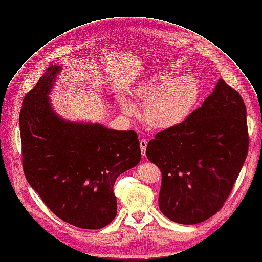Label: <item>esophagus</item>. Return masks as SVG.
Listing matches in <instances>:
<instances>
[{
  "label": "esophagus",
  "instance_id": "34e87169",
  "mask_svg": "<svg viewBox=\"0 0 262 262\" xmlns=\"http://www.w3.org/2000/svg\"><path fill=\"white\" fill-rule=\"evenodd\" d=\"M146 145H147V140H146V139H141V140H140V149H141V154H142L143 157L145 156Z\"/></svg>",
  "mask_w": 262,
  "mask_h": 262
}]
</instances>
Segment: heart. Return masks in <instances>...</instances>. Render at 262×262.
Segmentation results:
<instances>
[{"instance_id":"heart-1","label":"heart","mask_w":262,"mask_h":262,"mask_svg":"<svg viewBox=\"0 0 262 262\" xmlns=\"http://www.w3.org/2000/svg\"><path fill=\"white\" fill-rule=\"evenodd\" d=\"M134 96L146 103L144 120L149 126L172 128L189 117L198 98V84L189 75L173 78L170 74H162L136 88ZM123 110L132 116L136 107L130 100H124Z\"/></svg>"}]
</instances>
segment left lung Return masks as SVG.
<instances>
[{
	"mask_svg": "<svg viewBox=\"0 0 262 262\" xmlns=\"http://www.w3.org/2000/svg\"><path fill=\"white\" fill-rule=\"evenodd\" d=\"M247 151L245 104L220 79L200 108L146 146L147 159L162 171V213L184 225L210 219L228 198Z\"/></svg>",
	"mask_w": 262,
	"mask_h": 262,
	"instance_id": "8db88e82",
	"label": "left lung"
}]
</instances>
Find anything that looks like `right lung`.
Wrapping results in <instances>:
<instances>
[{"mask_svg": "<svg viewBox=\"0 0 262 262\" xmlns=\"http://www.w3.org/2000/svg\"><path fill=\"white\" fill-rule=\"evenodd\" d=\"M60 70L49 66L22 103V166L29 184L59 219L100 229L117 215V178L140 162L138 136L56 115L48 94Z\"/></svg>", "mask_w": 262, "mask_h": 262, "instance_id": "add662e5", "label": "right lung"}]
</instances>
